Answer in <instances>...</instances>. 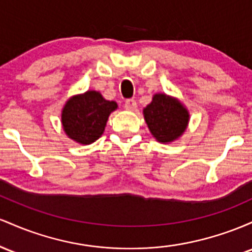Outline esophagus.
Returning a JSON list of instances; mask_svg holds the SVG:
<instances>
[{
	"label": "esophagus",
	"mask_w": 252,
	"mask_h": 252,
	"mask_svg": "<svg viewBox=\"0 0 252 252\" xmlns=\"http://www.w3.org/2000/svg\"><path fill=\"white\" fill-rule=\"evenodd\" d=\"M125 108L127 111H134V109L137 108V102H135V100H133V98L127 100L125 102Z\"/></svg>",
	"instance_id": "34e87169"
}]
</instances>
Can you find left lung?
Segmentation results:
<instances>
[{
    "mask_svg": "<svg viewBox=\"0 0 252 252\" xmlns=\"http://www.w3.org/2000/svg\"><path fill=\"white\" fill-rule=\"evenodd\" d=\"M143 113L151 134L163 144L179 139L189 121L187 108L177 98L165 94L154 95Z\"/></svg>",
    "mask_w": 252,
    "mask_h": 252,
    "instance_id": "obj_1",
    "label": "left lung"
}]
</instances>
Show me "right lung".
Returning <instances> with one entry per match:
<instances>
[{
	"instance_id": "1",
	"label": "right lung",
	"mask_w": 252,
	"mask_h": 252,
	"mask_svg": "<svg viewBox=\"0 0 252 252\" xmlns=\"http://www.w3.org/2000/svg\"><path fill=\"white\" fill-rule=\"evenodd\" d=\"M117 108V102L107 101L95 90L72 96L62 111L64 132L80 144L94 143L102 135L108 117Z\"/></svg>"
}]
</instances>
